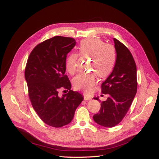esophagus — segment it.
<instances>
[{
    "mask_svg": "<svg viewBox=\"0 0 159 159\" xmlns=\"http://www.w3.org/2000/svg\"><path fill=\"white\" fill-rule=\"evenodd\" d=\"M91 98L90 97H89V96L88 95H84V100L85 101H88V100H91Z\"/></svg>",
    "mask_w": 159,
    "mask_h": 159,
    "instance_id": "1",
    "label": "esophagus"
}]
</instances>
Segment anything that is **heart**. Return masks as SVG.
<instances>
[{
    "mask_svg": "<svg viewBox=\"0 0 159 159\" xmlns=\"http://www.w3.org/2000/svg\"><path fill=\"white\" fill-rule=\"evenodd\" d=\"M80 50L81 55L91 57V70L101 78H106L111 73L117 59L116 51L112 45L105 44L99 38H88L81 42ZM77 57V54H71L66 61V68L70 74L76 71ZM96 83L95 74H81L73 80L74 89L85 93H89Z\"/></svg>",
    "mask_w": 159,
    "mask_h": 159,
    "instance_id": "obj_1",
    "label": "heart"
}]
</instances>
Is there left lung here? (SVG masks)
I'll return each instance as SVG.
<instances>
[{
	"label": "left lung",
	"instance_id": "8db88e82",
	"mask_svg": "<svg viewBox=\"0 0 159 159\" xmlns=\"http://www.w3.org/2000/svg\"><path fill=\"white\" fill-rule=\"evenodd\" d=\"M117 59L114 68L102 84V91L109 94L101 103L99 112L93 115V120L101 126L113 127L125 116L137 93V67L127 48L113 38ZM99 102V97L93 98Z\"/></svg>",
	"mask_w": 159,
	"mask_h": 159
}]
</instances>
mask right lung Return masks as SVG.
<instances>
[{"instance_id":"1","label":"right lung","mask_w":159,"mask_h":159,"mask_svg":"<svg viewBox=\"0 0 159 159\" xmlns=\"http://www.w3.org/2000/svg\"><path fill=\"white\" fill-rule=\"evenodd\" d=\"M75 44V39L68 37L54 36L46 40L33 49L25 68L34 109L48 125L56 128L72 121L75 109L84 99L82 95L71 90V83L65 75L67 54ZM61 87L69 90L61 97L58 93Z\"/></svg>"}]
</instances>
